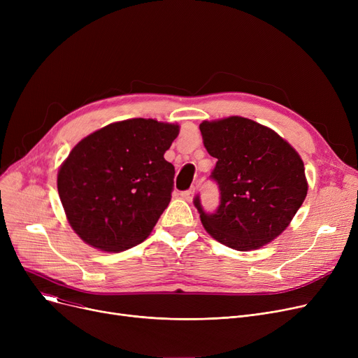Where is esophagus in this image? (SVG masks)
Segmentation results:
<instances>
[{
    "label": "esophagus",
    "instance_id": "esophagus-1",
    "mask_svg": "<svg viewBox=\"0 0 358 358\" xmlns=\"http://www.w3.org/2000/svg\"><path fill=\"white\" fill-rule=\"evenodd\" d=\"M194 193H196V190H194V187H193V189H190V190L181 192V197H182L185 201H193V199H194Z\"/></svg>",
    "mask_w": 358,
    "mask_h": 358
}]
</instances>
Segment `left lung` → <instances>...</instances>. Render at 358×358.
Instances as JSON below:
<instances>
[{
    "label": "left lung",
    "instance_id": "8db88e82",
    "mask_svg": "<svg viewBox=\"0 0 358 358\" xmlns=\"http://www.w3.org/2000/svg\"><path fill=\"white\" fill-rule=\"evenodd\" d=\"M204 148L217 159L212 178L220 190L215 213L194 206L212 238L236 251L267 245L283 232L308 194L297 150L267 126L231 116L200 123Z\"/></svg>",
    "mask_w": 358,
    "mask_h": 358
}]
</instances>
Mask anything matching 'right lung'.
<instances>
[{"label":"right lung","instance_id":"obj_1","mask_svg":"<svg viewBox=\"0 0 358 358\" xmlns=\"http://www.w3.org/2000/svg\"><path fill=\"white\" fill-rule=\"evenodd\" d=\"M177 123L127 119L72 148L58 171V193L73 232L88 245L120 252L143 242L171 200L176 169L164 154Z\"/></svg>","mask_w":358,"mask_h":358}]
</instances>
